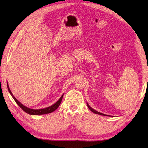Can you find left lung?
<instances>
[{
    "label": "left lung",
    "mask_w": 148,
    "mask_h": 148,
    "mask_svg": "<svg viewBox=\"0 0 148 148\" xmlns=\"http://www.w3.org/2000/svg\"><path fill=\"white\" fill-rule=\"evenodd\" d=\"M87 106H88V108L90 109V111H92L93 112H94V113H95V114H100V115H102V116H108V115H106V114H103V113H101V112H98V111H95V110H94L93 109H92V108H91V107L88 105V103H87Z\"/></svg>",
    "instance_id": "8db88e82"
}]
</instances>
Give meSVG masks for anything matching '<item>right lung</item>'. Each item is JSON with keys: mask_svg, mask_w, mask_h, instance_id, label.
Here are the masks:
<instances>
[{"mask_svg": "<svg viewBox=\"0 0 148 148\" xmlns=\"http://www.w3.org/2000/svg\"><path fill=\"white\" fill-rule=\"evenodd\" d=\"M8 90H9V92L10 93V94L11 95V96L12 97V98L14 99V100H15V102H16L17 104L20 107V108L23 110V111L28 113V114H31V115H41V114H48V113H51L52 112H53L54 111H55V110L57 109L60 104L61 103V102H62V98H63V95L61 97L60 99L57 102H56L55 103H54V104L48 107V108H44V109H30V108H27V107L25 106L24 105L22 104V103L21 102H20L18 101V100L15 98V97H14V95H12V93L11 92V91L10 90V89H9V85H8Z\"/></svg>", "mask_w": 148, "mask_h": 148, "instance_id": "add662e5", "label": "right lung"}]
</instances>
